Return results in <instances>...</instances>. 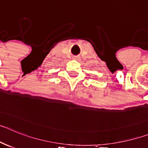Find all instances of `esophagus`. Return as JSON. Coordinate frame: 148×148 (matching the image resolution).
Masks as SVG:
<instances>
[{
    "mask_svg": "<svg viewBox=\"0 0 148 148\" xmlns=\"http://www.w3.org/2000/svg\"><path fill=\"white\" fill-rule=\"evenodd\" d=\"M75 59H76V60H78V58H75Z\"/></svg>",
    "mask_w": 148,
    "mask_h": 148,
    "instance_id": "1",
    "label": "esophagus"
}]
</instances>
